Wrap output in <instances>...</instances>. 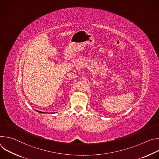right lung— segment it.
Masks as SVG:
<instances>
[{"instance_id":"1","label":"right lung","mask_w":159,"mask_h":159,"mask_svg":"<svg viewBox=\"0 0 159 159\" xmlns=\"http://www.w3.org/2000/svg\"><path fill=\"white\" fill-rule=\"evenodd\" d=\"M36 111H38L39 112H41V113H45V112H41V111H37V110H36Z\"/></svg>"}]
</instances>
